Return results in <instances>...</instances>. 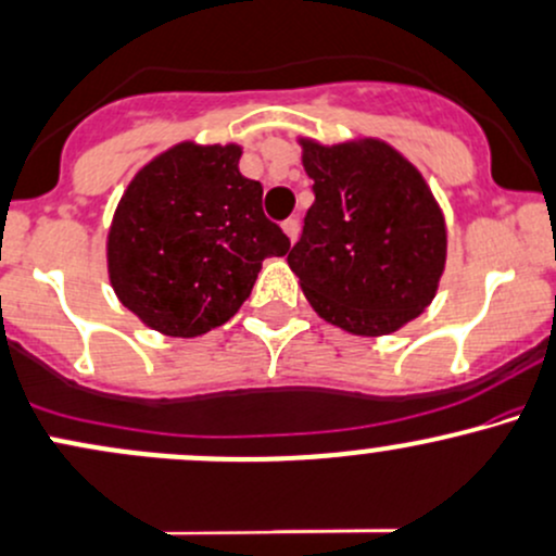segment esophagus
<instances>
[{"instance_id":"1","label":"esophagus","mask_w":556,"mask_h":556,"mask_svg":"<svg viewBox=\"0 0 556 556\" xmlns=\"http://www.w3.org/2000/svg\"><path fill=\"white\" fill-rule=\"evenodd\" d=\"M282 229H285V235H288V240L295 242L298 240V231H301V224H298V218H288V222L282 224Z\"/></svg>"}]
</instances>
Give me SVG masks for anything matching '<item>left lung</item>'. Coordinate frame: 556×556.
Masks as SVG:
<instances>
[{
  "label": "left lung",
  "mask_w": 556,
  "mask_h": 556,
  "mask_svg": "<svg viewBox=\"0 0 556 556\" xmlns=\"http://www.w3.org/2000/svg\"><path fill=\"white\" fill-rule=\"evenodd\" d=\"M314 205L288 255L303 295L353 334L395 332L435 298L446 222L422 174L380 139H301Z\"/></svg>",
  "instance_id": "1"
}]
</instances>
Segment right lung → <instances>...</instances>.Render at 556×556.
Returning a JSON list of instances; mask_svg holds the SVG:
<instances>
[{
    "instance_id": "add662e5",
    "label": "right lung",
    "mask_w": 556,
    "mask_h": 556,
    "mask_svg": "<svg viewBox=\"0 0 556 556\" xmlns=\"http://www.w3.org/2000/svg\"><path fill=\"white\" fill-rule=\"evenodd\" d=\"M237 144L181 142L139 170L115 208L108 271L115 295L170 338L222 327L248 301L268 255L290 240L264 216V187Z\"/></svg>"
}]
</instances>
